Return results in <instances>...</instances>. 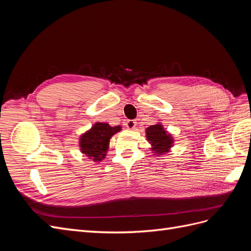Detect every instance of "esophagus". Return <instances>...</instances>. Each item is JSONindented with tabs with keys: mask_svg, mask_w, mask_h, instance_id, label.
I'll use <instances>...</instances> for the list:
<instances>
[{
	"mask_svg": "<svg viewBox=\"0 0 251 251\" xmlns=\"http://www.w3.org/2000/svg\"><path fill=\"white\" fill-rule=\"evenodd\" d=\"M126 126L128 130H133V128L136 127V121L135 120H127Z\"/></svg>",
	"mask_w": 251,
	"mask_h": 251,
	"instance_id": "1",
	"label": "esophagus"
}]
</instances>
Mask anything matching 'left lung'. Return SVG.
Returning <instances> with one entry per match:
<instances>
[{"mask_svg": "<svg viewBox=\"0 0 251 251\" xmlns=\"http://www.w3.org/2000/svg\"><path fill=\"white\" fill-rule=\"evenodd\" d=\"M146 136L151 144V151H153V154L156 156L169 153L174 146L173 135L166 131L160 123L146 128Z\"/></svg>", "mask_w": 251, "mask_h": 251, "instance_id": "obj_1", "label": "left lung"}]
</instances>
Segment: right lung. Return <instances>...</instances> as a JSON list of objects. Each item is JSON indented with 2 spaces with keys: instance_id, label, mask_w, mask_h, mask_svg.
<instances>
[{
  "instance_id": "obj_1",
  "label": "right lung",
  "mask_w": 251,
  "mask_h": 251,
  "mask_svg": "<svg viewBox=\"0 0 251 251\" xmlns=\"http://www.w3.org/2000/svg\"><path fill=\"white\" fill-rule=\"evenodd\" d=\"M121 131V126H111L107 123H96L79 137V149L82 154L94 162H100L107 156L110 139Z\"/></svg>"
}]
</instances>
